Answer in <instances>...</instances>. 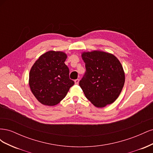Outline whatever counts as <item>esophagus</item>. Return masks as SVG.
<instances>
[{"label":"esophagus","mask_w":153,"mask_h":153,"mask_svg":"<svg viewBox=\"0 0 153 153\" xmlns=\"http://www.w3.org/2000/svg\"><path fill=\"white\" fill-rule=\"evenodd\" d=\"M78 83H79V79H76L75 80V84H78Z\"/></svg>","instance_id":"34e87169"}]
</instances>
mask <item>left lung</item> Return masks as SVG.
Returning a JSON list of instances; mask_svg holds the SVG:
<instances>
[{
	"label": "left lung",
	"mask_w": 153,
	"mask_h": 153,
	"mask_svg": "<svg viewBox=\"0 0 153 153\" xmlns=\"http://www.w3.org/2000/svg\"><path fill=\"white\" fill-rule=\"evenodd\" d=\"M86 71L79 85L96 107L114 103L123 89L125 75L118 59L112 53L94 50L82 54Z\"/></svg>",
	"instance_id": "1"
}]
</instances>
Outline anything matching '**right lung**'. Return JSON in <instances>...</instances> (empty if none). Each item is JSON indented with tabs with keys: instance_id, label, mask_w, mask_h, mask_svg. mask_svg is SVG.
I'll list each match as a JSON object with an SVG mask.
<instances>
[{
	"instance_id": "1",
	"label": "right lung",
	"mask_w": 153,
	"mask_h": 153,
	"mask_svg": "<svg viewBox=\"0 0 153 153\" xmlns=\"http://www.w3.org/2000/svg\"><path fill=\"white\" fill-rule=\"evenodd\" d=\"M66 59L64 52L51 50L41 55L32 66L29 86L41 104L56 105L75 84L69 78V68L64 63Z\"/></svg>"
}]
</instances>
